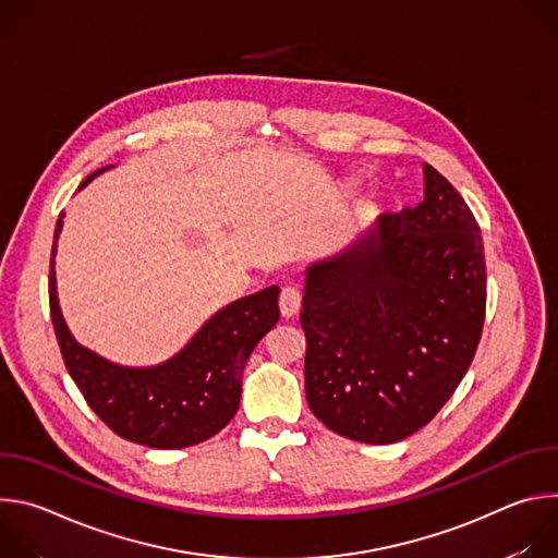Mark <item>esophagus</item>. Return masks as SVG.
Returning a JSON list of instances; mask_svg holds the SVG:
<instances>
[{"instance_id": "1", "label": "esophagus", "mask_w": 558, "mask_h": 558, "mask_svg": "<svg viewBox=\"0 0 558 558\" xmlns=\"http://www.w3.org/2000/svg\"><path fill=\"white\" fill-rule=\"evenodd\" d=\"M280 313L284 317H293L298 311H300V304H302V295H300V289L293 287V284H287L282 287L280 291Z\"/></svg>"}]
</instances>
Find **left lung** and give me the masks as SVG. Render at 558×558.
Segmentation results:
<instances>
[{
    "label": "left lung",
    "instance_id": "left-lung-1",
    "mask_svg": "<svg viewBox=\"0 0 558 558\" xmlns=\"http://www.w3.org/2000/svg\"><path fill=\"white\" fill-rule=\"evenodd\" d=\"M486 317L480 225L424 166V201L379 214L342 252L306 267L300 325L311 413L362 444L426 426L463 379Z\"/></svg>",
    "mask_w": 558,
    "mask_h": 558
}]
</instances>
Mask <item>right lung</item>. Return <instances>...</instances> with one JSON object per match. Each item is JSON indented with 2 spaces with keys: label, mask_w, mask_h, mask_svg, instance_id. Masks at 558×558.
<instances>
[{
  "label": "right lung",
  "mask_w": 558,
  "mask_h": 558,
  "mask_svg": "<svg viewBox=\"0 0 558 558\" xmlns=\"http://www.w3.org/2000/svg\"><path fill=\"white\" fill-rule=\"evenodd\" d=\"M110 168L90 174L78 190ZM61 227L63 214H59L52 241L50 315L65 368L88 407L119 437L158 450L194 446L222 430L241 404L243 371L252 351L278 323L280 289L271 284L229 302L174 357L161 364H114L78 344L61 315L54 278Z\"/></svg>",
  "instance_id": "add662e5"
}]
</instances>
